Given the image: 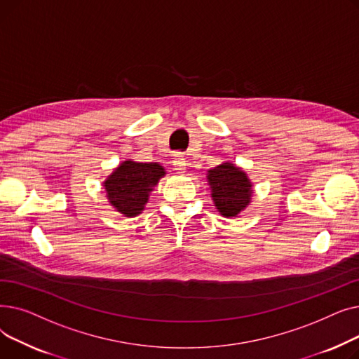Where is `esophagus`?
Here are the masks:
<instances>
[{
    "label": "esophagus",
    "mask_w": 359,
    "mask_h": 359,
    "mask_svg": "<svg viewBox=\"0 0 359 359\" xmlns=\"http://www.w3.org/2000/svg\"><path fill=\"white\" fill-rule=\"evenodd\" d=\"M173 165L177 173H184L186 170V158L182 154H176L173 158Z\"/></svg>",
    "instance_id": "1"
}]
</instances>
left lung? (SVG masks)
Returning <instances> with one entry per match:
<instances>
[{"mask_svg": "<svg viewBox=\"0 0 359 359\" xmlns=\"http://www.w3.org/2000/svg\"><path fill=\"white\" fill-rule=\"evenodd\" d=\"M206 182L217 211L225 218L238 217L252 202L253 183L248 173L231 161H222L210 168L206 172Z\"/></svg>", "mask_w": 359, "mask_h": 359, "instance_id": "obj_1", "label": "left lung"}]
</instances>
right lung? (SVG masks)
<instances>
[{
	"label": "right lung",
	"instance_id": "add662e5",
	"mask_svg": "<svg viewBox=\"0 0 359 359\" xmlns=\"http://www.w3.org/2000/svg\"><path fill=\"white\" fill-rule=\"evenodd\" d=\"M165 168L160 163L122 161L103 182L107 202L123 217L132 218L142 214Z\"/></svg>",
	"mask_w": 359,
	"mask_h": 359
}]
</instances>
